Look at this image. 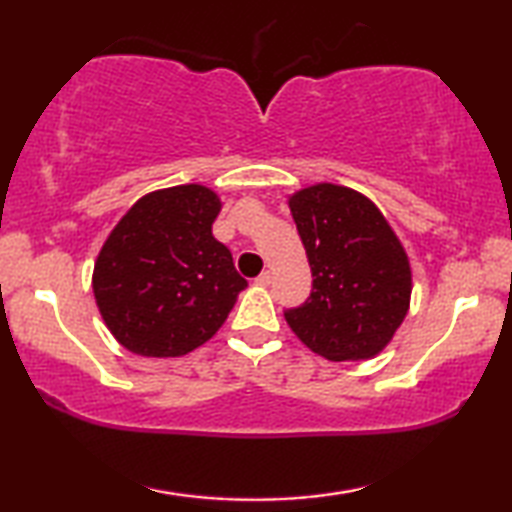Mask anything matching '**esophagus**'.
<instances>
[{"mask_svg":"<svg viewBox=\"0 0 512 512\" xmlns=\"http://www.w3.org/2000/svg\"><path fill=\"white\" fill-rule=\"evenodd\" d=\"M255 284H257V287H268V284H271V273H268V271H264L262 275H259V277H257V280H255Z\"/></svg>","mask_w":512,"mask_h":512,"instance_id":"esophagus-1","label":"esophagus"}]
</instances>
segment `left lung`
Segmentation results:
<instances>
[{"label": "left lung", "instance_id": "left-lung-1", "mask_svg": "<svg viewBox=\"0 0 512 512\" xmlns=\"http://www.w3.org/2000/svg\"><path fill=\"white\" fill-rule=\"evenodd\" d=\"M314 275L289 309L293 334L327 361H368L393 341L411 307V262L379 207L357 189L316 183L289 196Z\"/></svg>", "mask_w": 512, "mask_h": 512}]
</instances>
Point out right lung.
Returning a JSON list of instances; mask_svg holds the SVG:
<instances>
[{
  "label": "right lung",
  "mask_w": 512,
  "mask_h": 512,
  "mask_svg": "<svg viewBox=\"0 0 512 512\" xmlns=\"http://www.w3.org/2000/svg\"><path fill=\"white\" fill-rule=\"evenodd\" d=\"M221 198L189 183L144 194L110 230L92 271L103 323L140 357H183L219 332L248 282L212 235Z\"/></svg>",
  "instance_id": "obj_1"
}]
</instances>
